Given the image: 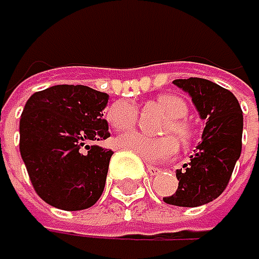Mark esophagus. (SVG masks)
<instances>
[{"label":"esophagus","instance_id":"1","mask_svg":"<svg viewBox=\"0 0 259 259\" xmlns=\"http://www.w3.org/2000/svg\"><path fill=\"white\" fill-rule=\"evenodd\" d=\"M146 169H148L149 176H158V174L161 172V169H160V168H157V166H151V165H146Z\"/></svg>","mask_w":259,"mask_h":259}]
</instances>
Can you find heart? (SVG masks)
I'll return each mask as SVG.
<instances>
[{
  "label": "heart",
  "instance_id": "obj_1",
  "mask_svg": "<svg viewBox=\"0 0 259 259\" xmlns=\"http://www.w3.org/2000/svg\"><path fill=\"white\" fill-rule=\"evenodd\" d=\"M157 104L160 108H163L171 120L165 126V133H174L183 143L189 142L191 139V126L183 119L188 114L186 102L172 94H163L157 98ZM107 119L110 125L117 131H128L134 128L137 122V108L130 101H117L114 102L108 111ZM117 146L122 149H130L148 163H160L172 158L179 151V140L174 136H163V137H149L146 134L133 131L117 137Z\"/></svg>",
  "mask_w": 259,
  "mask_h": 259
}]
</instances>
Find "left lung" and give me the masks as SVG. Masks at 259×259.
Segmentation results:
<instances>
[{
	"label": "left lung",
	"instance_id": "1",
	"mask_svg": "<svg viewBox=\"0 0 259 259\" xmlns=\"http://www.w3.org/2000/svg\"><path fill=\"white\" fill-rule=\"evenodd\" d=\"M174 85L186 91L206 122L195 154L177 169L179 188L163 201L174 206L197 207L206 204L228 186L241 154L243 111L235 96L215 82L201 77L176 79Z\"/></svg>",
	"mask_w": 259,
	"mask_h": 259
}]
</instances>
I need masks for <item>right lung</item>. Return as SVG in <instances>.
<instances>
[{
	"mask_svg": "<svg viewBox=\"0 0 259 259\" xmlns=\"http://www.w3.org/2000/svg\"><path fill=\"white\" fill-rule=\"evenodd\" d=\"M108 94L85 85H55L27 101L19 151L36 194L62 210L91 207L104 192L111 149L88 145L110 137Z\"/></svg>",
	"mask_w": 259,
	"mask_h": 259,
	"instance_id": "obj_1",
	"label": "right lung"
}]
</instances>
